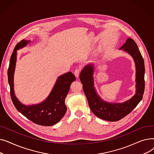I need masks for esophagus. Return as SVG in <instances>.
<instances>
[{
    "mask_svg": "<svg viewBox=\"0 0 154 154\" xmlns=\"http://www.w3.org/2000/svg\"><path fill=\"white\" fill-rule=\"evenodd\" d=\"M80 70H79V69H75V71H74V75H75V76L76 77H79V74H80Z\"/></svg>",
    "mask_w": 154,
    "mask_h": 154,
    "instance_id": "34e87169",
    "label": "esophagus"
}]
</instances>
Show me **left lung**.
Instances as JSON below:
<instances>
[{"instance_id": "obj_1", "label": "left lung", "mask_w": 154, "mask_h": 154, "mask_svg": "<svg viewBox=\"0 0 154 154\" xmlns=\"http://www.w3.org/2000/svg\"><path fill=\"white\" fill-rule=\"evenodd\" d=\"M120 50L130 54L135 63L136 93L131 99L123 103H109L103 100L94 87L93 64L85 66L79 77L92 112L97 117L112 122L122 119L131 113L142 99L145 89L144 61L137 44L133 39L128 38Z\"/></svg>"}]
</instances>
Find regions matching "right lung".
<instances>
[{
	"mask_svg": "<svg viewBox=\"0 0 154 154\" xmlns=\"http://www.w3.org/2000/svg\"><path fill=\"white\" fill-rule=\"evenodd\" d=\"M30 41L22 40L15 45L11 55L8 69V81L10 85L12 101L17 110L34 123L43 126L53 125L62 119L67 111L65 99L70 86L75 80L71 72L59 76L47 98L38 104L25 106L16 97L14 91V74L17 60V51L26 46Z\"/></svg>",
	"mask_w": 154,
	"mask_h": 154,
	"instance_id": "obj_1",
	"label": "right lung"
}]
</instances>
